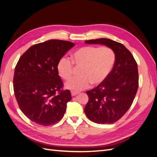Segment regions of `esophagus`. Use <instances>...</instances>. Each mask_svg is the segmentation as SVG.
<instances>
[{
  "label": "esophagus",
  "instance_id": "1",
  "mask_svg": "<svg viewBox=\"0 0 157 157\" xmlns=\"http://www.w3.org/2000/svg\"><path fill=\"white\" fill-rule=\"evenodd\" d=\"M71 95H72V96H75V95H77L78 94H79V92L75 91H71Z\"/></svg>",
  "mask_w": 157,
  "mask_h": 157
}]
</instances>
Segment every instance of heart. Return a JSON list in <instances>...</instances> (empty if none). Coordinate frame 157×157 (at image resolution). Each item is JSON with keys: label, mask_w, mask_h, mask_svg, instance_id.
Instances as JSON below:
<instances>
[{"label": "heart", "mask_w": 157, "mask_h": 157, "mask_svg": "<svg viewBox=\"0 0 157 157\" xmlns=\"http://www.w3.org/2000/svg\"><path fill=\"white\" fill-rule=\"evenodd\" d=\"M71 61L62 57L57 64V70L60 77L70 79L73 75L74 65L81 67L80 75L74 78L65 84L66 88L73 91H81L91 83L97 85L102 82L110 74L115 62V53L109 47L86 46L79 48L72 53Z\"/></svg>", "instance_id": "heart-1"}]
</instances>
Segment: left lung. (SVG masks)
Here are the masks:
<instances>
[{"instance_id":"obj_1","label":"left lung","mask_w":157,"mask_h":157,"mask_svg":"<svg viewBox=\"0 0 157 157\" xmlns=\"http://www.w3.org/2000/svg\"><path fill=\"white\" fill-rule=\"evenodd\" d=\"M101 44L115 53L113 70L97 87L87 91L89 101L84 109L87 117L97 124H113L130 108L137 91V64L132 53L122 43L106 38L86 41Z\"/></svg>"}]
</instances>
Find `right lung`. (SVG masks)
<instances>
[{"instance_id":"1","label":"right lung","mask_w":157,"mask_h":157,"mask_svg":"<svg viewBox=\"0 0 157 157\" xmlns=\"http://www.w3.org/2000/svg\"><path fill=\"white\" fill-rule=\"evenodd\" d=\"M74 46L70 41L52 39L29 48L14 70L13 86L20 110L32 122L44 126L60 121L71 101L69 90H62L57 64Z\"/></svg>"}]
</instances>
